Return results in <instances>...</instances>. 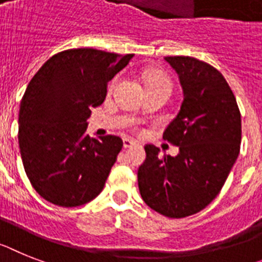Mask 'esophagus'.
<instances>
[{
    "label": "esophagus",
    "instance_id": "34e87169",
    "mask_svg": "<svg viewBox=\"0 0 262 262\" xmlns=\"http://www.w3.org/2000/svg\"><path fill=\"white\" fill-rule=\"evenodd\" d=\"M122 142H124V148H132V146L137 145V142H136L135 140H132V138H127V137H125L124 140H122Z\"/></svg>",
    "mask_w": 262,
    "mask_h": 262
}]
</instances>
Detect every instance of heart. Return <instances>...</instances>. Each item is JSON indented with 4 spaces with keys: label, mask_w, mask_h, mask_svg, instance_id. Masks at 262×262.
Segmentation results:
<instances>
[{
    "label": "heart",
    "mask_w": 262,
    "mask_h": 262,
    "mask_svg": "<svg viewBox=\"0 0 262 262\" xmlns=\"http://www.w3.org/2000/svg\"><path fill=\"white\" fill-rule=\"evenodd\" d=\"M116 80L112 81L111 88H113ZM151 85H166L170 88V80L166 74L161 73V72H150L146 76V86H151Z\"/></svg>",
    "instance_id": "obj_1"
}]
</instances>
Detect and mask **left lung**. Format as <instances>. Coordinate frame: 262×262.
Segmentation results:
<instances>
[{
    "instance_id": "8db88e82",
    "label": "left lung",
    "mask_w": 262,
    "mask_h": 262,
    "mask_svg": "<svg viewBox=\"0 0 262 262\" xmlns=\"http://www.w3.org/2000/svg\"><path fill=\"white\" fill-rule=\"evenodd\" d=\"M177 72L184 101L165 129V141L180 148L176 157L145 145L138 189L151 209L169 219L199 213L223 189L241 144V113L236 97L216 68L193 57H165Z\"/></svg>"
}]
</instances>
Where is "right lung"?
I'll use <instances>...</instances> for the list:
<instances>
[{"instance_id": "add662e5", "label": "right lung", "mask_w": 262, "mask_h": 262, "mask_svg": "<svg viewBox=\"0 0 262 262\" xmlns=\"http://www.w3.org/2000/svg\"><path fill=\"white\" fill-rule=\"evenodd\" d=\"M132 57L68 49L50 57L30 80L19 106L18 144L26 176L46 201L73 208L104 189L122 140L90 138L86 120Z\"/></svg>"}]
</instances>
